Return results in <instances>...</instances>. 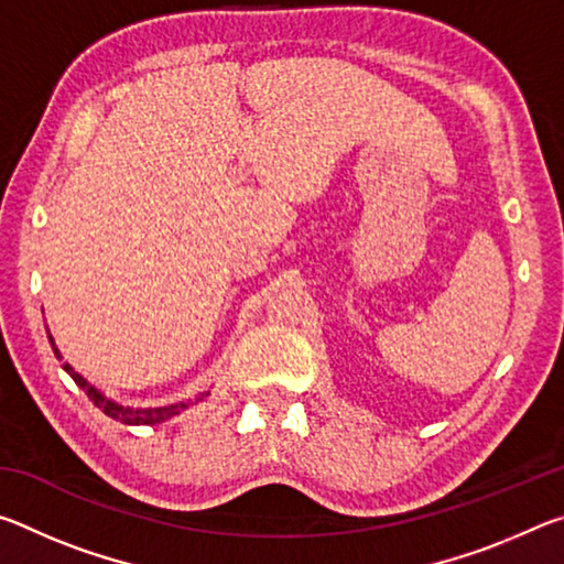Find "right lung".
Listing matches in <instances>:
<instances>
[{"instance_id": "add662e5", "label": "right lung", "mask_w": 564, "mask_h": 564, "mask_svg": "<svg viewBox=\"0 0 564 564\" xmlns=\"http://www.w3.org/2000/svg\"><path fill=\"white\" fill-rule=\"evenodd\" d=\"M52 340V338H50ZM52 348H54V356L56 358H62L59 356V350H56V346L52 343ZM66 373H69L72 378H74V383L79 386L84 393L89 395V400L94 405H97L99 410H104V413H107L109 417H113V420H121V423H127V425H154V423H161V420H169V417H174V415H178L181 410L184 408H188V405H194V403H176V405H166V408H147V410H139V408H123V405H117V403H111L109 398H104L97 388L94 386H89L87 380H84L79 373H76V370L69 366V362H64L62 366ZM202 400V398H198Z\"/></svg>"}]
</instances>
